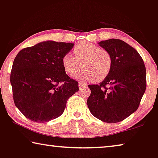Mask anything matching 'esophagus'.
Masks as SVG:
<instances>
[{
	"label": "esophagus",
	"instance_id": "obj_1",
	"mask_svg": "<svg viewBox=\"0 0 158 158\" xmlns=\"http://www.w3.org/2000/svg\"><path fill=\"white\" fill-rule=\"evenodd\" d=\"M86 86H87V84L86 83H84V82H79V87L80 89L84 88V87H85Z\"/></svg>",
	"mask_w": 158,
	"mask_h": 158
}]
</instances>
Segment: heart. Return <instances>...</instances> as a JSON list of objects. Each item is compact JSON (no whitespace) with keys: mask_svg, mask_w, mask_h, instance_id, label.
I'll return each instance as SVG.
<instances>
[{"mask_svg":"<svg viewBox=\"0 0 158 158\" xmlns=\"http://www.w3.org/2000/svg\"><path fill=\"white\" fill-rule=\"evenodd\" d=\"M74 56L67 53L62 56V64L65 72L74 76L83 69L80 78L102 81L109 76L113 66L110 53L105 49L89 42H81L73 49Z\"/></svg>","mask_w":158,"mask_h":158,"instance_id":"obj_1","label":"heart"}]
</instances>
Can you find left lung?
Returning a JSON list of instances; mask_svg holds the SVG:
<instances>
[{
    "mask_svg": "<svg viewBox=\"0 0 158 158\" xmlns=\"http://www.w3.org/2000/svg\"><path fill=\"white\" fill-rule=\"evenodd\" d=\"M110 53L113 66L98 85H89L87 105L94 116L106 123L123 121L135 111L146 89V69L139 53L123 40L98 42Z\"/></svg>",
    "mask_w": 158,
    "mask_h": 158,
    "instance_id": "obj_1",
    "label": "left lung"
}]
</instances>
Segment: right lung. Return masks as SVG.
<instances>
[{
  "label": "right lung",
  "mask_w": 158,
  "mask_h": 158,
  "mask_svg": "<svg viewBox=\"0 0 158 158\" xmlns=\"http://www.w3.org/2000/svg\"><path fill=\"white\" fill-rule=\"evenodd\" d=\"M73 47L70 42H42L15 56L10 74L13 101L30 121L45 123L60 116L68 98L79 90L62 64Z\"/></svg>",
  "instance_id": "obj_1"
}]
</instances>
